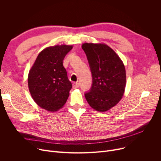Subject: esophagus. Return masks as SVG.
Returning <instances> with one entry per match:
<instances>
[{"mask_svg": "<svg viewBox=\"0 0 161 161\" xmlns=\"http://www.w3.org/2000/svg\"><path fill=\"white\" fill-rule=\"evenodd\" d=\"M79 87H80V84H79L78 82L74 83H73V88H74V89H77V88H78Z\"/></svg>", "mask_w": 161, "mask_h": 161, "instance_id": "34e87169", "label": "esophagus"}]
</instances>
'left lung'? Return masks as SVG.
<instances>
[{
	"label": "left lung",
	"instance_id": "obj_1",
	"mask_svg": "<svg viewBox=\"0 0 161 161\" xmlns=\"http://www.w3.org/2000/svg\"><path fill=\"white\" fill-rule=\"evenodd\" d=\"M92 74V85L86 92L89 104L95 110L105 112L121 99L126 85L125 66L114 51L106 44L82 45Z\"/></svg>",
	"mask_w": 161,
	"mask_h": 161
}]
</instances>
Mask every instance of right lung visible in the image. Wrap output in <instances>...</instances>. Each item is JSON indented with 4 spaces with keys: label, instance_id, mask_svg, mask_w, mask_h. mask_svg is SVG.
Wrapping results in <instances>:
<instances>
[{
    "label": "right lung",
    "instance_id": "1",
    "mask_svg": "<svg viewBox=\"0 0 161 161\" xmlns=\"http://www.w3.org/2000/svg\"><path fill=\"white\" fill-rule=\"evenodd\" d=\"M72 46H55L39 53L29 73L28 86L35 103L49 112L61 108L72 87L63 65Z\"/></svg>",
    "mask_w": 161,
    "mask_h": 161
}]
</instances>
